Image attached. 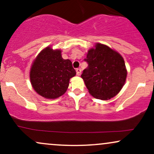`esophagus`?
<instances>
[{
    "label": "esophagus",
    "instance_id": "esophagus-1",
    "mask_svg": "<svg viewBox=\"0 0 154 154\" xmlns=\"http://www.w3.org/2000/svg\"><path fill=\"white\" fill-rule=\"evenodd\" d=\"M76 73H77V75H81V69H79V68L76 69Z\"/></svg>",
    "mask_w": 154,
    "mask_h": 154
}]
</instances>
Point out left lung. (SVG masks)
<instances>
[{"label":"left lung","instance_id":"obj_1","mask_svg":"<svg viewBox=\"0 0 154 154\" xmlns=\"http://www.w3.org/2000/svg\"><path fill=\"white\" fill-rule=\"evenodd\" d=\"M84 61L88 66L81 77L93 97L108 100L118 94L127 77L125 61L119 53L98 43L89 50Z\"/></svg>","mask_w":154,"mask_h":154}]
</instances>
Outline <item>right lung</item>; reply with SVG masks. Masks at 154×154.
<instances>
[{"instance_id": "add662e5", "label": "right lung", "mask_w": 154, "mask_h": 154, "mask_svg": "<svg viewBox=\"0 0 154 154\" xmlns=\"http://www.w3.org/2000/svg\"><path fill=\"white\" fill-rule=\"evenodd\" d=\"M76 75L72 61L61 57V51L48 47L39 54L30 70L33 88L45 98H59L66 91L69 79Z\"/></svg>"}]
</instances>
